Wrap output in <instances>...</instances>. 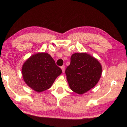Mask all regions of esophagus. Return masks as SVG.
<instances>
[{"label": "esophagus", "instance_id": "esophagus-1", "mask_svg": "<svg viewBox=\"0 0 127 127\" xmlns=\"http://www.w3.org/2000/svg\"><path fill=\"white\" fill-rule=\"evenodd\" d=\"M61 69H62V71H63V72L64 73V70H65V66H64V65L62 66H61Z\"/></svg>", "mask_w": 127, "mask_h": 127}]
</instances>
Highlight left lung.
<instances>
[{"instance_id":"obj_1","label":"left lung","mask_w":127,"mask_h":127,"mask_svg":"<svg viewBox=\"0 0 127 127\" xmlns=\"http://www.w3.org/2000/svg\"><path fill=\"white\" fill-rule=\"evenodd\" d=\"M65 74L70 89L81 95L97 84L102 74V66L89 54L76 53L72 55Z\"/></svg>"}]
</instances>
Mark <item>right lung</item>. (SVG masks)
Segmentation results:
<instances>
[{
  "instance_id": "add662e5",
  "label": "right lung",
  "mask_w": 127,
  "mask_h": 127,
  "mask_svg": "<svg viewBox=\"0 0 127 127\" xmlns=\"http://www.w3.org/2000/svg\"><path fill=\"white\" fill-rule=\"evenodd\" d=\"M62 70L52 57L46 53H38L30 57L22 68L23 78L28 86L37 92L50 88Z\"/></svg>"
}]
</instances>
